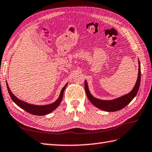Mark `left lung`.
Wrapping results in <instances>:
<instances>
[{
	"mask_svg": "<svg viewBox=\"0 0 152 152\" xmlns=\"http://www.w3.org/2000/svg\"><path fill=\"white\" fill-rule=\"evenodd\" d=\"M140 80H141V69H140V63L138 61V74L137 81H136L134 87L132 90L128 94L120 97L117 99L112 100H102L97 99V98L92 96L88 89V85L86 80H85V90L86 95H87L89 100L96 107L103 110L105 111L113 112L117 111L124 108L128 104H129L130 102L134 98L138 93L139 90L140 85Z\"/></svg>",
	"mask_w": 152,
	"mask_h": 152,
	"instance_id": "8db88e82",
	"label": "left lung"
}]
</instances>
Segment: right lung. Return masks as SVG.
<instances>
[{
	"label": "right lung",
	"instance_id": "1",
	"mask_svg": "<svg viewBox=\"0 0 152 152\" xmlns=\"http://www.w3.org/2000/svg\"><path fill=\"white\" fill-rule=\"evenodd\" d=\"M7 86L8 93H9V95H10L11 99H12L13 102L16 103L18 106L20 107V108L25 110L26 111L29 113L34 115H45L50 113V112L54 111V110L57 108L59 106V105H60V103L62 99V97H63L64 91L66 87L67 84L64 86L63 88L62 89L60 96H59L57 100H56L54 103H53L51 104L45 105H32V104L26 103L24 102H23V101L20 100L19 99H18V98L15 96L12 93L10 88H9L7 82Z\"/></svg>",
	"mask_w": 152,
	"mask_h": 152
}]
</instances>
